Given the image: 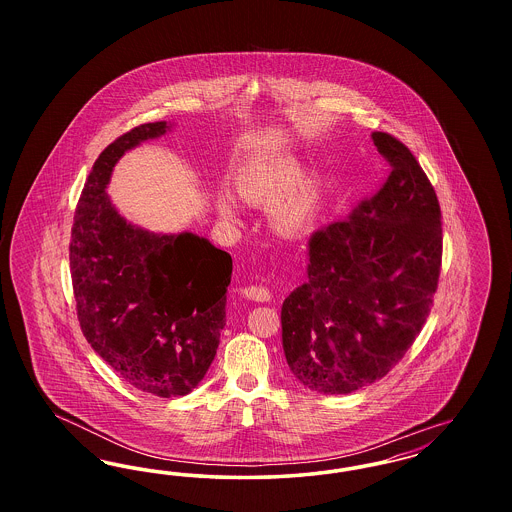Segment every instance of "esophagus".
<instances>
[{"label":"esophagus","mask_w":512,"mask_h":512,"mask_svg":"<svg viewBox=\"0 0 512 512\" xmlns=\"http://www.w3.org/2000/svg\"><path fill=\"white\" fill-rule=\"evenodd\" d=\"M242 293L247 299H253V301H268L272 297L270 290L265 286H245Z\"/></svg>","instance_id":"obj_1"}]
</instances>
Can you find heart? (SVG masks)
Segmentation results:
<instances>
[{
    "label": "heart",
    "mask_w": 512,
    "mask_h": 512,
    "mask_svg": "<svg viewBox=\"0 0 512 512\" xmlns=\"http://www.w3.org/2000/svg\"><path fill=\"white\" fill-rule=\"evenodd\" d=\"M305 159L295 153L272 155L245 165L236 174V192L253 205H268L270 219L282 232H299L315 219L320 201V178L305 176ZM217 211L228 222H236L238 213L226 194L217 197Z\"/></svg>",
    "instance_id": "b5f03b06"
}]
</instances>
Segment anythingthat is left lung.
<instances>
[{"instance_id":"8db88e82","label":"left lung","mask_w":512,"mask_h":512,"mask_svg":"<svg viewBox=\"0 0 512 512\" xmlns=\"http://www.w3.org/2000/svg\"><path fill=\"white\" fill-rule=\"evenodd\" d=\"M382 188L309 240V280L282 305V345L309 390L341 395L384 378L420 334L441 268L438 195L409 147L372 132Z\"/></svg>"}]
</instances>
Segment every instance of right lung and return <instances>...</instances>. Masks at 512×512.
I'll return each instance as SVG.
<instances>
[{
	"label": "right lung",
	"instance_id": "add662e5",
	"mask_svg": "<svg viewBox=\"0 0 512 512\" xmlns=\"http://www.w3.org/2000/svg\"><path fill=\"white\" fill-rule=\"evenodd\" d=\"M171 130L147 122L101 151L71 234V276L82 334L126 384L157 397L194 390L226 324L232 257L192 232L155 234L122 217L105 192L128 149Z\"/></svg>",
	"mask_w": 512,
	"mask_h": 512
}]
</instances>
